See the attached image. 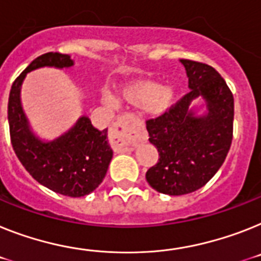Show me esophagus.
I'll use <instances>...</instances> for the list:
<instances>
[{
	"mask_svg": "<svg viewBox=\"0 0 261 261\" xmlns=\"http://www.w3.org/2000/svg\"><path fill=\"white\" fill-rule=\"evenodd\" d=\"M142 123L135 119L133 115L124 114L118 117L117 122L111 128V144L113 148L118 152L133 150L137 141V134L142 130Z\"/></svg>",
	"mask_w": 261,
	"mask_h": 261,
	"instance_id": "esophagus-1",
	"label": "esophagus"
}]
</instances>
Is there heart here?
Instances as JSON below:
<instances>
[{
	"label": "heart",
	"mask_w": 261,
	"mask_h": 261,
	"mask_svg": "<svg viewBox=\"0 0 261 261\" xmlns=\"http://www.w3.org/2000/svg\"><path fill=\"white\" fill-rule=\"evenodd\" d=\"M120 99L133 107H142L147 117H159L175 103V91L168 86L148 80H139L120 89ZM105 103L115 106L117 100L110 93L102 94Z\"/></svg>",
	"instance_id": "1"
}]
</instances>
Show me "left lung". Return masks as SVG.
Returning <instances> with one entry per match:
<instances>
[{"label": "left lung", "mask_w": 261, "mask_h": 261, "mask_svg": "<svg viewBox=\"0 0 261 261\" xmlns=\"http://www.w3.org/2000/svg\"><path fill=\"white\" fill-rule=\"evenodd\" d=\"M190 91L164 114L146 120L148 141L159 159L148 168L146 179L158 192L185 195L208 183L224 163L233 133V95L214 67L180 60ZM203 96L207 113L198 117L189 109Z\"/></svg>", "instance_id": "obj_1"}]
</instances>
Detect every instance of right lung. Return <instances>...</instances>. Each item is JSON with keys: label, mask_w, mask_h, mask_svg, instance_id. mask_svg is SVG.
Here are the masks:
<instances>
[{"label": "right lung", "mask_w": 261, "mask_h": 261, "mask_svg": "<svg viewBox=\"0 0 261 261\" xmlns=\"http://www.w3.org/2000/svg\"><path fill=\"white\" fill-rule=\"evenodd\" d=\"M67 54L46 53L37 57L13 82L8 103L10 141L26 171L57 194L81 198L102 183L113 158L107 128L99 131L87 117H81L67 133L51 142L33 134L21 106V85L26 74L39 67L73 66Z\"/></svg>", "instance_id": "add662e5"}]
</instances>
